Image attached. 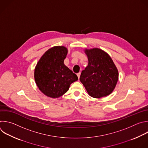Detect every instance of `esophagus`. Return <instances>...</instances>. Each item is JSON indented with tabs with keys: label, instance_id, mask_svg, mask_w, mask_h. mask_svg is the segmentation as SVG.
Masks as SVG:
<instances>
[{
	"label": "esophagus",
	"instance_id": "1",
	"mask_svg": "<svg viewBox=\"0 0 148 148\" xmlns=\"http://www.w3.org/2000/svg\"><path fill=\"white\" fill-rule=\"evenodd\" d=\"M77 76H78V79H79V77H80L81 73H77Z\"/></svg>",
	"mask_w": 148,
	"mask_h": 148
}]
</instances>
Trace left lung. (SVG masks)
Returning <instances> with one entry per match:
<instances>
[{"label":"left lung","instance_id":"obj_1","mask_svg":"<svg viewBox=\"0 0 148 148\" xmlns=\"http://www.w3.org/2000/svg\"><path fill=\"white\" fill-rule=\"evenodd\" d=\"M88 65L82 71L80 81L88 94L100 98L110 94L116 87L119 73L109 55L98 48L86 49Z\"/></svg>","mask_w":148,"mask_h":148}]
</instances>
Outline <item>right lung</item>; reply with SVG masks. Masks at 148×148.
<instances>
[{"instance_id":"obj_1","label":"right lung","mask_w":148,"mask_h":148,"mask_svg":"<svg viewBox=\"0 0 148 148\" xmlns=\"http://www.w3.org/2000/svg\"><path fill=\"white\" fill-rule=\"evenodd\" d=\"M67 53L64 46H54L47 50L38 62L34 72L35 82L45 95L52 98L64 94L77 75L64 64Z\"/></svg>"}]
</instances>
